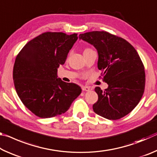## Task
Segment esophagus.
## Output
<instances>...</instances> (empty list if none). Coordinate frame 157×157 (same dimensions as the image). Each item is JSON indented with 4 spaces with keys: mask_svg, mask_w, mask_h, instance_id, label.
Masks as SVG:
<instances>
[{
    "mask_svg": "<svg viewBox=\"0 0 157 157\" xmlns=\"http://www.w3.org/2000/svg\"><path fill=\"white\" fill-rule=\"evenodd\" d=\"M82 90L83 91H90V88L89 86H82Z\"/></svg>",
    "mask_w": 157,
    "mask_h": 157,
    "instance_id": "34e87169",
    "label": "esophagus"
}]
</instances>
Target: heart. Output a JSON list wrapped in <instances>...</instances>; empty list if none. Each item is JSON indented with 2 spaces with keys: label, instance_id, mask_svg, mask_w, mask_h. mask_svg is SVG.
I'll list each match as a JSON object with an SVG mask.
<instances>
[{
  "label": "heart",
  "instance_id": "obj_1",
  "mask_svg": "<svg viewBox=\"0 0 157 157\" xmlns=\"http://www.w3.org/2000/svg\"><path fill=\"white\" fill-rule=\"evenodd\" d=\"M89 49H90V48H85L84 50H89Z\"/></svg>",
  "mask_w": 157,
  "mask_h": 157
}]
</instances>
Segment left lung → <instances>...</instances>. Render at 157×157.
Instances as JSON below:
<instances>
[{"label": "left lung", "mask_w": 157, "mask_h": 157, "mask_svg": "<svg viewBox=\"0 0 157 157\" xmlns=\"http://www.w3.org/2000/svg\"><path fill=\"white\" fill-rule=\"evenodd\" d=\"M98 52V68L109 86L104 91L95 87L98 100L94 112L109 120L125 116L139 104L145 85L144 65L136 49L121 37L106 31L80 34Z\"/></svg>", "instance_id": "8db88e82"}]
</instances>
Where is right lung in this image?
<instances>
[{"label": "right lung", "mask_w": 157, "mask_h": 157, "mask_svg": "<svg viewBox=\"0 0 157 157\" xmlns=\"http://www.w3.org/2000/svg\"><path fill=\"white\" fill-rule=\"evenodd\" d=\"M78 38L75 33L47 32L28 42L16 57V91L23 104L39 118L65 113L81 94L78 85L63 82L57 75Z\"/></svg>", "instance_id": "right-lung-1"}]
</instances>
